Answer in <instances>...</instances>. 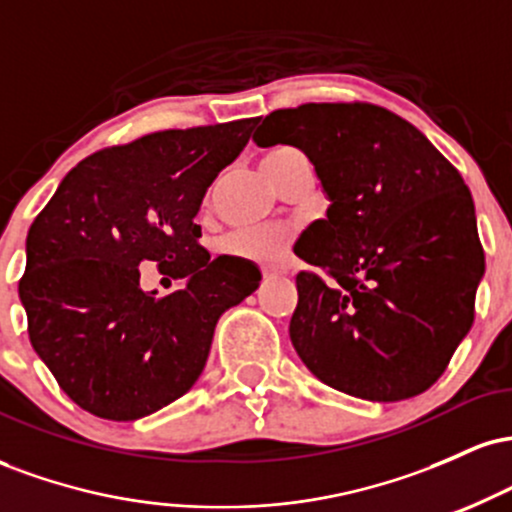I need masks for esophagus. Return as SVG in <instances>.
Returning <instances> with one entry per match:
<instances>
[{
  "label": "esophagus",
  "mask_w": 512,
  "mask_h": 512,
  "mask_svg": "<svg viewBox=\"0 0 512 512\" xmlns=\"http://www.w3.org/2000/svg\"><path fill=\"white\" fill-rule=\"evenodd\" d=\"M274 274H281V272H279V269H274V267H262V276H264V279H272Z\"/></svg>",
  "instance_id": "34e87169"
}]
</instances>
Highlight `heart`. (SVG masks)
Segmentation results:
<instances>
[{
	"label": "heart",
	"instance_id": "obj_1",
	"mask_svg": "<svg viewBox=\"0 0 512 512\" xmlns=\"http://www.w3.org/2000/svg\"><path fill=\"white\" fill-rule=\"evenodd\" d=\"M293 156H298L296 149L279 146V149H272L267 156H264L262 168L284 163L286 158H293ZM286 238H289V233H286L284 228H243V231L231 233L226 240V245L233 255L264 262V260H274V257H279L281 248L286 245Z\"/></svg>",
	"mask_w": 512,
	"mask_h": 512
}]
</instances>
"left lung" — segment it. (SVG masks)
I'll list each match as a JSON object with an SVG mask.
<instances>
[{"label": "left lung", "instance_id": "left-lung-1", "mask_svg": "<svg viewBox=\"0 0 512 512\" xmlns=\"http://www.w3.org/2000/svg\"><path fill=\"white\" fill-rule=\"evenodd\" d=\"M252 142L301 149L330 199L296 248L315 267L296 276V354L317 380L368 402L426 392L472 330L484 276L462 175L414 125L370 103L274 110Z\"/></svg>", "mask_w": 512, "mask_h": 512}]
</instances>
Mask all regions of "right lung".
Wrapping results in <instances>:
<instances>
[{"label": "right lung", "mask_w": 512, "mask_h": 512, "mask_svg": "<svg viewBox=\"0 0 512 512\" xmlns=\"http://www.w3.org/2000/svg\"><path fill=\"white\" fill-rule=\"evenodd\" d=\"M260 117L166 129L69 170L26 238L19 298L35 354L81 409L134 421L185 395L219 317L260 286L243 257L211 255L195 216ZM185 278L170 297L138 286V264Z\"/></svg>", "instance_id": "right-lung-1"}]
</instances>
